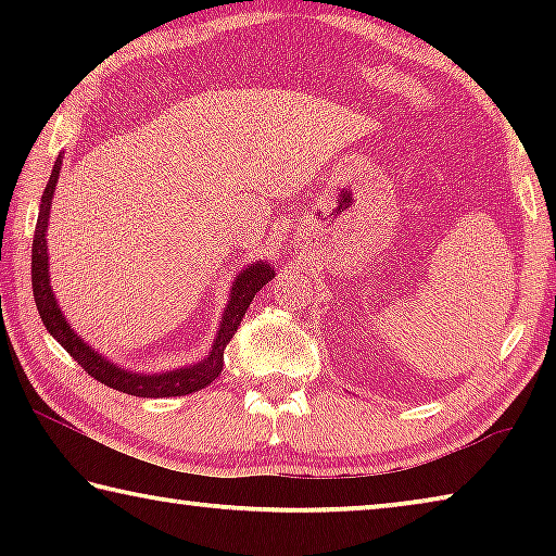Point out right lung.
Masks as SVG:
<instances>
[{
	"label": "right lung",
	"instance_id": "add662e5",
	"mask_svg": "<svg viewBox=\"0 0 556 556\" xmlns=\"http://www.w3.org/2000/svg\"><path fill=\"white\" fill-rule=\"evenodd\" d=\"M61 174V156L55 159L53 172L49 184L43 188L41 195V208H39V220H36V232H34V248H31V287H34V301L36 308H39V316L55 341H59L65 351L73 355V361L86 370L90 378L98 382L108 384L112 390L135 394V397H181V394H191L195 390L208 388V384L218 378L223 370V353L225 345L230 343V338L238 331L244 312H248L250 301L255 299L257 291L271 281L275 277V267H269L267 262H255V265L244 267L238 277L232 281L230 289V301L225 306L223 321L218 328V336L213 341V351L208 357H203L201 363L188 365V368L168 370V372H131L119 368V365L110 363L108 357L92 351V348L83 341V338L73 331L65 321L63 312L59 308V301L53 296L51 281H49V250H46V230H49V215H51V201L55 184H59Z\"/></svg>",
	"mask_w": 556,
	"mask_h": 556
}]
</instances>
